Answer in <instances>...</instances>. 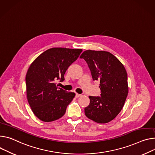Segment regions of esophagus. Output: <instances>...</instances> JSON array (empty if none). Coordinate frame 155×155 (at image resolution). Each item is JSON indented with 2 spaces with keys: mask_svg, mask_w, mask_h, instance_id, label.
I'll return each mask as SVG.
<instances>
[{
  "mask_svg": "<svg viewBox=\"0 0 155 155\" xmlns=\"http://www.w3.org/2000/svg\"><path fill=\"white\" fill-rule=\"evenodd\" d=\"M81 94H80L76 93V94H75V97H81Z\"/></svg>",
  "mask_w": 155,
  "mask_h": 155,
  "instance_id": "obj_1",
  "label": "esophagus"
}]
</instances>
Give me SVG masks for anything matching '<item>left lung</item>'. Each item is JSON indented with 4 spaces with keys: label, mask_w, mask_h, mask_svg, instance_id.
I'll use <instances>...</instances> for the list:
<instances>
[{
    "label": "left lung",
    "mask_w": 155,
    "mask_h": 155,
    "mask_svg": "<svg viewBox=\"0 0 155 155\" xmlns=\"http://www.w3.org/2000/svg\"><path fill=\"white\" fill-rule=\"evenodd\" d=\"M80 58L88 64L93 80L100 81L101 92V96H89L90 103L85 108V114L97 123H107L119 114L128 95L126 70L116 57L107 51L87 50Z\"/></svg>",
    "instance_id": "obj_1"
}]
</instances>
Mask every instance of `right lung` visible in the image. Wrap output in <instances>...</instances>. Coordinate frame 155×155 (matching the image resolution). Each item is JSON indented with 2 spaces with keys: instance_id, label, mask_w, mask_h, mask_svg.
<instances>
[{
  "instance_id": "add662e5",
  "label": "right lung",
  "mask_w": 155,
  "mask_h": 155,
  "mask_svg": "<svg viewBox=\"0 0 155 155\" xmlns=\"http://www.w3.org/2000/svg\"><path fill=\"white\" fill-rule=\"evenodd\" d=\"M82 49L53 48L40 54L31 63L26 75V96L34 114L43 122L62 117L75 96L59 88L56 81L64 80L68 67Z\"/></svg>"
}]
</instances>
